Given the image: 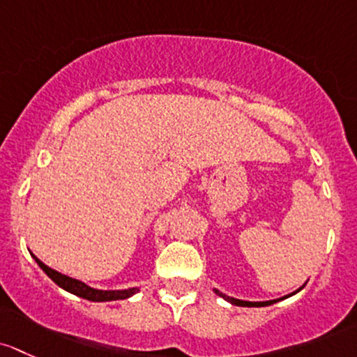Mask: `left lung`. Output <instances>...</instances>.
Listing matches in <instances>:
<instances>
[{
  "label": "left lung",
  "instance_id": "left-lung-1",
  "mask_svg": "<svg viewBox=\"0 0 357 357\" xmlns=\"http://www.w3.org/2000/svg\"><path fill=\"white\" fill-rule=\"evenodd\" d=\"M216 294H218V296H222V297H225L227 301H229V303H232V304H235V306H244V307H261V306H270V304H273V303H277V301H264V303H249V301H241V299H234V297H227V296H223L222 292H218V290H215Z\"/></svg>",
  "mask_w": 357,
  "mask_h": 357
}]
</instances>
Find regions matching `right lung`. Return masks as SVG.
<instances>
[{
  "instance_id": "right-lung-1",
  "label": "right lung",
  "mask_w": 357,
  "mask_h": 357,
  "mask_svg": "<svg viewBox=\"0 0 357 357\" xmlns=\"http://www.w3.org/2000/svg\"><path fill=\"white\" fill-rule=\"evenodd\" d=\"M36 263L39 264V266L43 268L44 273L47 275V277L51 278V280L54 282L56 285H60L61 289L68 290V292L75 294V296L79 297H84V299L87 301H94V303H102V301H119V299H127V297L134 296L135 292H137L139 289H127V290H98V289H93L89 287V285L82 284V282L75 280V278H70L67 275H61L58 273V271L51 270L50 266H46V264L43 263V261H39L38 258L34 256Z\"/></svg>"
}]
</instances>
